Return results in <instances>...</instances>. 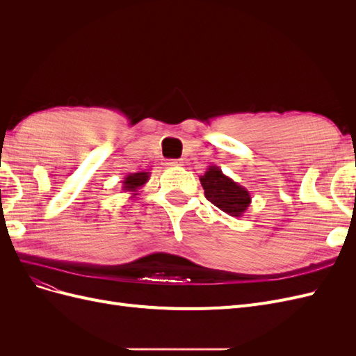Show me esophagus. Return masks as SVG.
I'll return each mask as SVG.
<instances>
[{
  "mask_svg": "<svg viewBox=\"0 0 356 356\" xmlns=\"http://www.w3.org/2000/svg\"><path fill=\"white\" fill-rule=\"evenodd\" d=\"M166 165H168L169 168H174V166H178V165H179V161H178V160H169Z\"/></svg>",
  "mask_w": 356,
  "mask_h": 356,
  "instance_id": "esophagus-1",
  "label": "esophagus"
}]
</instances>
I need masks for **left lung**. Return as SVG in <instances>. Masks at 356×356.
<instances>
[{
    "label": "left lung",
    "mask_w": 356,
    "mask_h": 356,
    "mask_svg": "<svg viewBox=\"0 0 356 356\" xmlns=\"http://www.w3.org/2000/svg\"><path fill=\"white\" fill-rule=\"evenodd\" d=\"M200 184L204 190V197L230 217H242L250 208V191L224 175L218 166H209L200 177Z\"/></svg>",
    "instance_id": "left-lung-1"
}]
</instances>
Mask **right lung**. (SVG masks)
<instances>
[{
  "mask_svg": "<svg viewBox=\"0 0 356 356\" xmlns=\"http://www.w3.org/2000/svg\"><path fill=\"white\" fill-rule=\"evenodd\" d=\"M149 179V172H135V174H129L123 179V187L122 190L124 193H131V199L139 195V190H141Z\"/></svg>",
  "mask_w": 356,
  "mask_h": 356,
  "instance_id": "right-lung-1",
  "label": "right lung"
}]
</instances>
